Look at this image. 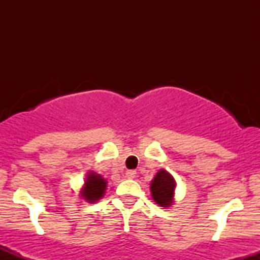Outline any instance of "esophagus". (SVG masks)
Here are the masks:
<instances>
[{
    "label": "esophagus",
    "instance_id": "obj_1",
    "mask_svg": "<svg viewBox=\"0 0 260 260\" xmlns=\"http://www.w3.org/2000/svg\"><path fill=\"white\" fill-rule=\"evenodd\" d=\"M136 175H137V171H134V170H128V171L126 172V177L131 178V180L136 177Z\"/></svg>",
    "mask_w": 260,
    "mask_h": 260
}]
</instances>
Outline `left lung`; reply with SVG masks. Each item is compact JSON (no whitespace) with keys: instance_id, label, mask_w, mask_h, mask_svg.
<instances>
[{"instance_id":"8db88e82","label":"left lung","mask_w":260,"mask_h":260,"mask_svg":"<svg viewBox=\"0 0 260 260\" xmlns=\"http://www.w3.org/2000/svg\"><path fill=\"white\" fill-rule=\"evenodd\" d=\"M175 186V178L165 170H160L156 176H155L150 186L153 199L161 207H170V205H172Z\"/></svg>"}]
</instances>
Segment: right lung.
<instances>
[{"label":"right lung","mask_w":260,"mask_h":260,"mask_svg":"<svg viewBox=\"0 0 260 260\" xmlns=\"http://www.w3.org/2000/svg\"><path fill=\"white\" fill-rule=\"evenodd\" d=\"M106 189V181L100 175L90 172L86 177L84 188L82 190V197L86 202L94 203L99 201Z\"/></svg>","instance_id":"1"}]
</instances>
